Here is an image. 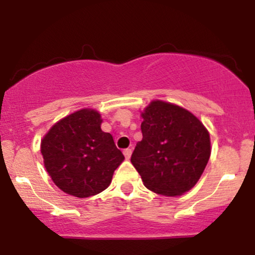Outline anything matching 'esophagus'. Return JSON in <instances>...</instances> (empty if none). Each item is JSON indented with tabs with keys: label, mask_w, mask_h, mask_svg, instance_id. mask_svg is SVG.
<instances>
[{
	"label": "esophagus",
	"mask_w": 255,
	"mask_h": 255,
	"mask_svg": "<svg viewBox=\"0 0 255 255\" xmlns=\"http://www.w3.org/2000/svg\"><path fill=\"white\" fill-rule=\"evenodd\" d=\"M124 154H125V157L127 158V159H129L130 156H131V148H126V150L124 151Z\"/></svg>",
	"instance_id": "esophagus-1"
}]
</instances>
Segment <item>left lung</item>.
<instances>
[{
    "label": "left lung",
    "mask_w": 255,
    "mask_h": 255,
    "mask_svg": "<svg viewBox=\"0 0 255 255\" xmlns=\"http://www.w3.org/2000/svg\"><path fill=\"white\" fill-rule=\"evenodd\" d=\"M141 116L142 140L130 162L145 187L169 197L189 191L211 154L209 131L188 110L166 102H151Z\"/></svg>",
    "instance_id": "left-lung-1"
}]
</instances>
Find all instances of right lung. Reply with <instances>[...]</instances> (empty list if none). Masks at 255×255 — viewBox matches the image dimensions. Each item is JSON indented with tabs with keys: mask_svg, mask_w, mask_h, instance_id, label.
Returning <instances> with one entry per match:
<instances>
[{
	"mask_svg": "<svg viewBox=\"0 0 255 255\" xmlns=\"http://www.w3.org/2000/svg\"><path fill=\"white\" fill-rule=\"evenodd\" d=\"M97 111L83 109L58 121L40 144L44 165L61 191L87 198L108 188L125 159Z\"/></svg>",
	"mask_w": 255,
	"mask_h": 255,
	"instance_id": "right-lung-1",
	"label": "right lung"
}]
</instances>
